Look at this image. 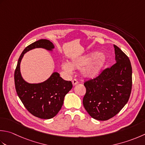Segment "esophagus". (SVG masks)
Masks as SVG:
<instances>
[{
    "label": "esophagus",
    "mask_w": 145,
    "mask_h": 145,
    "mask_svg": "<svg viewBox=\"0 0 145 145\" xmlns=\"http://www.w3.org/2000/svg\"><path fill=\"white\" fill-rule=\"evenodd\" d=\"M78 84V82L77 80H76V79H73V80H72V84H73V86H76V85Z\"/></svg>",
    "instance_id": "esophagus-1"
}]
</instances>
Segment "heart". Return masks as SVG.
<instances>
[{
	"label": "heart",
	"instance_id": "1",
	"mask_svg": "<svg viewBox=\"0 0 145 145\" xmlns=\"http://www.w3.org/2000/svg\"><path fill=\"white\" fill-rule=\"evenodd\" d=\"M107 63V57L103 53L92 52L72 59L69 63L62 65V69L67 72L73 70H82V75L89 79H93L101 74Z\"/></svg>",
	"mask_w": 145,
	"mask_h": 145
}]
</instances>
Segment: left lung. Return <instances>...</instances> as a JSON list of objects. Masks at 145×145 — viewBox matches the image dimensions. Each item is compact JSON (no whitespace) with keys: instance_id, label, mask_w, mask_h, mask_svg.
I'll use <instances>...</instances> for the list:
<instances>
[{"instance_id":"left-lung-1","label":"left lung","mask_w":145,"mask_h":145,"mask_svg":"<svg viewBox=\"0 0 145 145\" xmlns=\"http://www.w3.org/2000/svg\"><path fill=\"white\" fill-rule=\"evenodd\" d=\"M116 63L97 77L84 83L83 104L95 120L106 121L116 116L129 100L132 88V67L129 58L114 45Z\"/></svg>"}]
</instances>
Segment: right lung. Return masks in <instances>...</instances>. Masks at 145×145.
I'll use <instances>...</instances> for the list:
<instances>
[{
    "label": "right lung",
    "instance_id": "right-lung-1",
    "mask_svg": "<svg viewBox=\"0 0 145 145\" xmlns=\"http://www.w3.org/2000/svg\"><path fill=\"white\" fill-rule=\"evenodd\" d=\"M35 48H43L53 52L55 46L48 39H39L24 50L18 59L14 73L17 93L22 104L31 114L37 118L48 120L58 114L63 106L65 96L72 88L71 81L63 80L58 72L40 83H28L22 78L20 65L25 53Z\"/></svg>",
    "mask_w": 145,
    "mask_h": 145
}]
</instances>
